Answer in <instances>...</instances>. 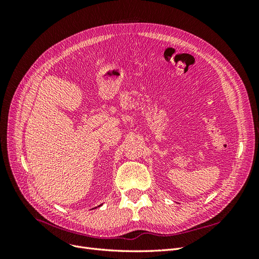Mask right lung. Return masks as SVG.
<instances>
[{
	"instance_id": "obj_1",
	"label": "right lung",
	"mask_w": 259,
	"mask_h": 259,
	"mask_svg": "<svg viewBox=\"0 0 259 259\" xmlns=\"http://www.w3.org/2000/svg\"><path fill=\"white\" fill-rule=\"evenodd\" d=\"M99 206H100V205H99Z\"/></svg>"
}]
</instances>
